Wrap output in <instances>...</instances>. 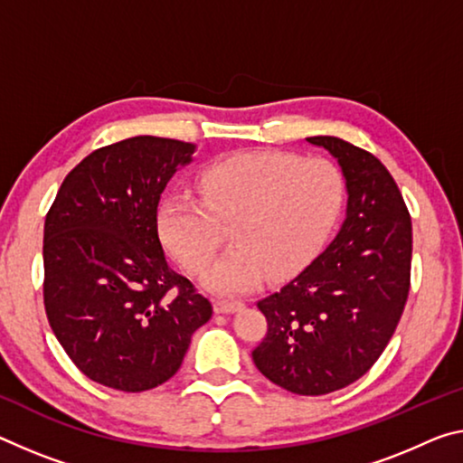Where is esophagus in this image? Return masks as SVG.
Listing matches in <instances>:
<instances>
[{
  "label": "esophagus",
  "mask_w": 463,
  "mask_h": 463,
  "mask_svg": "<svg viewBox=\"0 0 463 463\" xmlns=\"http://www.w3.org/2000/svg\"><path fill=\"white\" fill-rule=\"evenodd\" d=\"M243 303L241 300H226V298H216L214 300V311L216 313H234L239 311Z\"/></svg>",
  "instance_id": "esophagus-1"
}]
</instances>
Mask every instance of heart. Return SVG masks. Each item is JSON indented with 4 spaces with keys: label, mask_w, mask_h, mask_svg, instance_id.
I'll return each instance as SVG.
<instances>
[{
    "label": "heart",
    "mask_w": 463,
    "mask_h": 463,
    "mask_svg": "<svg viewBox=\"0 0 463 463\" xmlns=\"http://www.w3.org/2000/svg\"><path fill=\"white\" fill-rule=\"evenodd\" d=\"M202 197L166 194L158 232L183 268L197 274L231 222L232 245L203 271L210 290L234 295L263 276L282 280L303 269L332 232L344 202V177L332 160L290 152H243L205 166Z\"/></svg>",
    "instance_id": "1"
}]
</instances>
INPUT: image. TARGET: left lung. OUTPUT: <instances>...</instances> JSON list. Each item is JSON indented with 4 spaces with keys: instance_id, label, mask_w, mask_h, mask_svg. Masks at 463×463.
<instances>
[{
    "instance_id": "1",
    "label": "left lung",
    "mask_w": 463,
    "mask_h": 463,
    "mask_svg": "<svg viewBox=\"0 0 463 463\" xmlns=\"http://www.w3.org/2000/svg\"><path fill=\"white\" fill-rule=\"evenodd\" d=\"M307 142L342 166L346 220L295 280L260 300L268 332L251 356L282 390L326 395L361 379L400 324L410 292L412 220L377 156L334 136Z\"/></svg>"
}]
</instances>
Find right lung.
<instances>
[{
    "mask_svg": "<svg viewBox=\"0 0 463 463\" xmlns=\"http://www.w3.org/2000/svg\"><path fill=\"white\" fill-rule=\"evenodd\" d=\"M195 146L136 136L73 166L45 218L49 326L88 379L146 392L179 371L210 300L171 269L158 237L160 194Z\"/></svg>",
    "mask_w": 463,
    "mask_h": 463,
    "instance_id": "add662e5",
    "label": "right lung"
}]
</instances>
